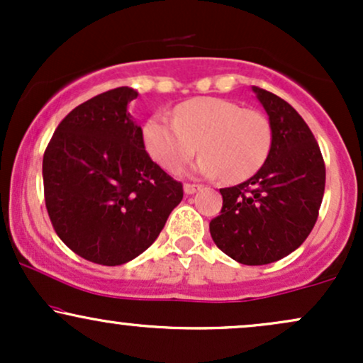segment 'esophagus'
<instances>
[{
  "label": "esophagus",
  "instance_id": "obj_1",
  "mask_svg": "<svg viewBox=\"0 0 363 363\" xmlns=\"http://www.w3.org/2000/svg\"><path fill=\"white\" fill-rule=\"evenodd\" d=\"M199 189H201V186H198V184H184V193L187 196L194 194L196 191H199Z\"/></svg>",
  "mask_w": 363,
  "mask_h": 363
}]
</instances>
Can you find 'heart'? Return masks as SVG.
I'll list each match as a JSON object with an SVG mask.
<instances>
[{
    "label": "heart",
    "mask_w": 363,
    "mask_h": 363,
    "mask_svg": "<svg viewBox=\"0 0 363 363\" xmlns=\"http://www.w3.org/2000/svg\"><path fill=\"white\" fill-rule=\"evenodd\" d=\"M272 140V124L262 112L220 97L191 99L174 109V119L155 114L143 128L145 148L160 167L177 172L199 145L203 155L194 172L228 182L254 176L269 155Z\"/></svg>",
    "instance_id": "b5f03b06"
}]
</instances>
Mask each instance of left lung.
Masks as SVG:
<instances>
[{"instance_id": "8db88e82", "label": "left lung", "mask_w": 363, "mask_h": 363, "mask_svg": "<svg viewBox=\"0 0 363 363\" xmlns=\"http://www.w3.org/2000/svg\"><path fill=\"white\" fill-rule=\"evenodd\" d=\"M272 124V150L251 179L220 189L223 206L210 222L216 247L240 264H269L301 247L318 220L326 167L297 111L252 86Z\"/></svg>"}]
</instances>
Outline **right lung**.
<instances>
[{"label":"right lung","mask_w":363,"mask_h":363,"mask_svg":"<svg viewBox=\"0 0 363 363\" xmlns=\"http://www.w3.org/2000/svg\"><path fill=\"white\" fill-rule=\"evenodd\" d=\"M129 86L104 91L61 121L44 152V198L60 239L83 259L119 266L155 242L182 184L150 158L128 112Z\"/></svg>","instance_id":"right-lung-1"}]
</instances>
